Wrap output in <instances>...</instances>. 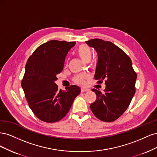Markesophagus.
Segmentation results:
<instances>
[{
    "label": "esophagus",
    "mask_w": 157,
    "mask_h": 157,
    "mask_svg": "<svg viewBox=\"0 0 157 157\" xmlns=\"http://www.w3.org/2000/svg\"><path fill=\"white\" fill-rule=\"evenodd\" d=\"M90 90L89 88H81V92H90Z\"/></svg>",
    "instance_id": "34e87169"
}]
</instances>
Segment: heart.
<instances>
[{"label":"heart","mask_w":157,"mask_h":157,"mask_svg":"<svg viewBox=\"0 0 157 157\" xmlns=\"http://www.w3.org/2000/svg\"><path fill=\"white\" fill-rule=\"evenodd\" d=\"M78 54L83 61H86L89 59H91L92 58V51L89 47L86 44H82L79 46L78 49ZM88 78L86 75H77L74 79L75 82L79 84H83L84 80Z\"/></svg>","instance_id":"1"}]
</instances>
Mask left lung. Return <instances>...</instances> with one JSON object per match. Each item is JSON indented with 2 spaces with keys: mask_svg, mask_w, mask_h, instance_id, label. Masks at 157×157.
I'll use <instances>...</instances> for the list:
<instances>
[{
  "mask_svg": "<svg viewBox=\"0 0 157 157\" xmlns=\"http://www.w3.org/2000/svg\"><path fill=\"white\" fill-rule=\"evenodd\" d=\"M98 54L94 78L101 83L105 80L104 93L92 89L97 99L90 109L98 119L113 122L119 118L134 97L137 75L131 59L113 42L95 39L86 42Z\"/></svg>",
  "mask_w": 157,
  "mask_h": 157,
  "instance_id": "1",
  "label": "left lung"
}]
</instances>
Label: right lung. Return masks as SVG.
<instances>
[{
  "mask_svg": "<svg viewBox=\"0 0 157 157\" xmlns=\"http://www.w3.org/2000/svg\"><path fill=\"white\" fill-rule=\"evenodd\" d=\"M75 44L50 40L38 47L27 60L21 86L29 107L42 121L52 123L62 119L80 92L76 85L61 90L55 82L66 56Z\"/></svg>",
  "mask_w": 157,
  "mask_h": 157,
  "instance_id": "1",
  "label": "right lung"
}]
</instances>
